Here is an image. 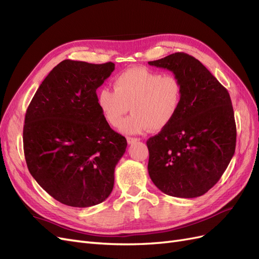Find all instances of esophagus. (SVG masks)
Listing matches in <instances>:
<instances>
[{"label": "esophagus", "mask_w": 259, "mask_h": 259, "mask_svg": "<svg viewBox=\"0 0 259 259\" xmlns=\"http://www.w3.org/2000/svg\"><path fill=\"white\" fill-rule=\"evenodd\" d=\"M126 140H127V143L130 144V145H132V144H134V143H136V142H138V138H135V137H126Z\"/></svg>", "instance_id": "esophagus-1"}]
</instances>
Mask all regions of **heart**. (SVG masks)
<instances>
[{
  "label": "heart",
  "instance_id": "obj_1",
  "mask_svg": "<svg viewBox=\"0 0 259 259\" xmlns=\"http://www.w3.org/2000/svg\"><path fill=\"white\" fill-rule=\"evenodd\" d=\"M113 89H100L97 105L110 126H119L123 115L133 114L120 125L125 134L161 131L175 119L183 101V85L174 74H162L145 67H134L117 75Z\"/></svg>",
  "mask_w": 259,
  "mask_h": 259
}]
</instances>
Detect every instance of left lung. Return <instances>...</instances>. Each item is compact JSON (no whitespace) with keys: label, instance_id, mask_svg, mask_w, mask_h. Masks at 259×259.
<instances>
[{"label":"left lung","instance_id":"obj_1","mask_svg":"<svg viewBox=\"0 0 259 259\" xmlns=\"http://www.w3.org/2000/svg\"><path fill=\"white\" fill-rule=\"evenodd\" d=\"M148 64L169 70L183 85L175 119L147 140L149 176L171 197H200L221 179L236 150L230 95L198 59L186 53Z\"/></svg>","mask_w":259,"mask_h":259}]
</instances>
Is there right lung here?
Masks as SVG:
<instances>
[{
    "label": "right lung",
    "mask_w": 259,
    "mask_h": 259,
    "mask_svg": "<svg viewBox=\"0 0 259 259\" xmlns=\"http://www.w3.org/2000/svg\"><path fill=\"white\" fill-rule=\"evenodd\" d=\"M113 62L66 59L45 77L27 109L23 152L30 174L62 204L89 207L110 195L125 137L101 114L96 91Z\"/></svg>",
    "instance_id": "obj_1"
}]
</instances>
